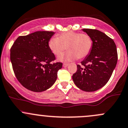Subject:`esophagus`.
Wrapping results in <instances>:
<instances>
[{
	"instance_id": "obj_1",
	"label": "esophagus",
	"mask_w": 128,
	"mask_h": 128,
	"mask_svg": "<svg viewBox=\"0 0 128 128\" xmlns=\"http://www.w3.org/2000/svg\"><path fill=\"white\" fill-rule=\"evenodd\" d=\"M63 66H64V67H66L68 66V64H64Z\"/></svg>"
}]
</instances>
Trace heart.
I'll use <instances>...</instances> for the list:
<instances>
[{
	"label": "heart",
	"mask_w": 128,
	"mask_h": 128,
	"mask_svg": "<svg viewBox=\"0 0 128 128\" xmlns=\"http://www.w3.org/2000/svg\"><path fill=\"white\" fill-rule=\"evenodd\" d=\"M93 40L86 33L68 31L58 37H53L48 42V47L55 55H61L66 49L69 51L61 55L58 60L71 61L76 59H84L89 55L92 48Z\"/></svg>",
	"instance_id": "b5f03b06"
}]
</instances>
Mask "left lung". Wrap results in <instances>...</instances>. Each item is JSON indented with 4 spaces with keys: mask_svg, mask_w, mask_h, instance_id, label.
<instances>
[{
    "mask_svg": "<svg viewBox=\"0 0 128 128\" xmlns=\"http://www.w3.org/2000/svg\"><path fill=\"white\" fill-rule=\"evenodd\" d=\"M82 30L91 37L92 48L81 65L78 64L72 78L80 89L93 92L104 87L110 80L118 61L116 46L112 39L98 30Z\"/></svg>",
    "mask_w": 128,
    "mask_h": 128,
    "instance_id": "obj_1",
    "label": "left lung"
}]
</instances>
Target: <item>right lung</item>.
<instances>
[{
	"label": "right lung",
	"instance_id": "right-lung-1",
	"mask_svg": "<svg viewBox=\"0 0 128 128\" xmlns=\"http://www.w3.org/2000/svg\"><path fill=\"white\" fill-rule=\"evenodd\" d=\"M55 34L52 31H36L19 36L10 49V60L18 81L28 90L42 92L53 86L57 72L62 68L55 60L48 47V42Z\"/></svg>",
	"mask_w": 128,
	"mask_h": 128
}]
</instances>
